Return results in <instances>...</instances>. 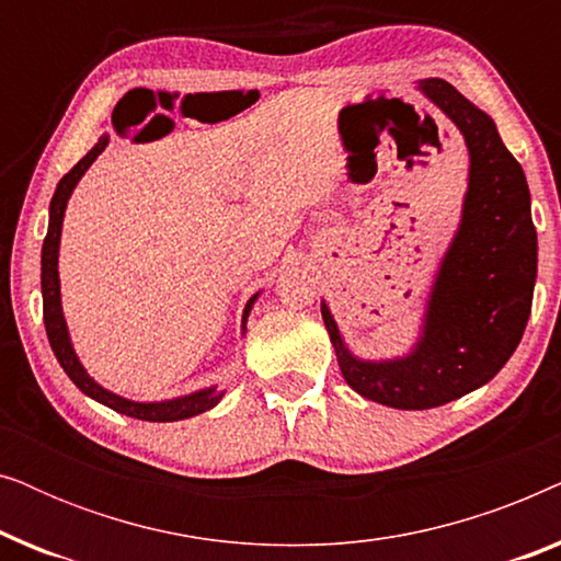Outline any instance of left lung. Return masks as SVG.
<instances>
[{"mask_svg": "<svg viewBox=\"0 0 561 561\" xmlns=\"http://www.w3.org/2000/svg\"><path fill=\"white\" fill-rule=\"evenodd\" d=\"M419 91L447 114L470 152L462 219L434 278L419 340L403 357L363 359L352 355L321 301L347 386L367 401L403 411L457 401L501 373L531 317L539 260L524 168L495 122L447 81H419Z\"/></svg>", "mask_w": 561, "mask_h": 561, "instance_id": "obj_1", "label": "left lung"}]
</instances>
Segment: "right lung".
I'll list each match as a JSON object with an SVG mask.
<instances>
[{"label":"right lung","instance_id":"add662e5","mask_svg":"<svg viewBox=\"0 0 561 561\" xmlns=\"http://www.w3.org/2000/svg\"><path fill=\"white\" fill-rule=\"evenodd\" d=\"M110 142V135L99 137V142L91 148L87 156H83L79 163H76L71 171H68L64 179L58 181L56 194H53L50 202V219H48V234L43 240V257H41V286H43V321H45V332H48V342L53 347V355L58 357L60 367H64L68 378L76 382V388L81 393H87L89 398H94L106 409L125 413V416L140 419V421H158V424H165V421H183L191 416H198V413L214 409L225 396V390H219L217 386L194 390L188 396H179L171 398V401H129V398H122L112 390H106L99 386V382L91 378L87 373V367L81 365L79 355H76L73 344H71V334H68V324L64 317V306H60V278H58V250H60V229H64V214L68 206V198H71L76 183L81 181V175L89 171V165L102 156V150ZM255 294L244 304L242 311V334L248 332V317L252 311V306L257 301Z\"/></svg>","mask_w":561,"mask_h":561}]
</instances>
